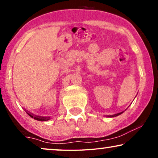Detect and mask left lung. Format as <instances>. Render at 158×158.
I'll return each mask as SVG.
<instances>
[{
    "instance_id": "obj_1",
    "label": "left lung",
    "mask_w": 158,
    "mask_h": 158,
    "mask_svg": "<svg viewBox=\"0 0 158 158\" xmlns=\"http://www.w3.org/2000/svg\"><path fill=\"white\" fill-rule=\"evenodd\" d=\"M123 112L124 111H122V112H120V113H118V114H114V115H110V116H107L108 117H115V116H118V115H120V114H122Z\"/></svg>"
}]
</instances>
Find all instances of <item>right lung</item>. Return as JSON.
<instances>
[{
  "instance_id": "right-lung-1",
  "label": "right lung",
  "mask_w": 158,
  "mask_h": 158,
  "mask_svg": "<svg viewBox=\"0 0 158 158\" xmlns=\"http://www.w3.org/2000/svg\"><path fill=\"white\" fill-rule=\"evenodd\" d=\"M29 114V116H31V118H34L35 120L37 121H42V122H46V121H48L50 119V117H48V116H34L33 114H31L29 113H27Z\"/></svg>"
}]
</instances>
